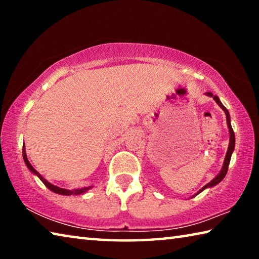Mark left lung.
<instances>
[{"label": "left lung", "mask_w": 259, "mask_h": 259, "mask_svg": "<svg viewBox=\"0 0 259 259\" xmlns=\"http://www.w3.org/2000/svg\"><path fill=\"white\" fill-rule=\"evenodd\" d=\"M207 96H209V97H212L214 102H216L219 105V107H221L223 111L225 112L226 121H227V126H229V131H230V144H229V148H227L226 156H225V160H224V164H223V168L221 170V172H219L217 176L212 179L211 182H209L207 185H204L202 188H201V190L198 193H196V194H199V193H201L203 190H205V188H209V187H212L214 185H217L218 183H221L223 179H224V177L226 176V174H227V170H229V164H230V161H231V156H232V153H233V151H234V146H235V136H234V131H233V129H232V125H231V117H230L229 111H227V108L221 103V100H219V98L217 97V96H213L211 93H207Z\"/></svg>", "instance_id": "8db88e82"}]
</instances>
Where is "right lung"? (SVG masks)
<instances>
[{
	"mask_svg": "<svg viewBox=\"0 0 259 259\" xmlns=\"http://www.w3.org/2000/svg\"><path fill=\"white\" fill-rule=\"evenodd\" d=\"M23 157H24V161L26 165H27V168L32 171L34 175H36V176L41 179L42 183L45 184V185L49 188L50 191L57 193V194H60V195H78V194H83V193H85L87 191H89L91 186H88V187H82V188H74V190H66V188H61L58 186H55L52 185L51 183H49L47 181V179L43 178L40 174H38L36 170L33 168V165L29 163V161L27 159V155H26V151H25V147L23 148Z\"/></svg>",
	"mask_w": 259,
	"mask_h": 259,
	"instance_id": "obj_1",
	"label": "right lung"
}]
</instances>
